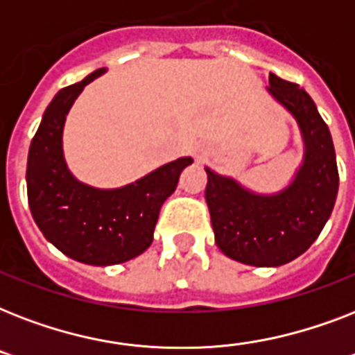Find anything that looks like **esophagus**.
<instances>
[{
  "instance_id": "1",
  "label": "esophagus",
  "mask_w": 355,
  "mask_h": 355,
  "mask_svg": "<svg viewBox=\"0 0 355 355\" xmlns=\"http://www.w3.org/2000/svg\"><path fill=\"white\" fill-rule=\"evenodd\" d=\"M195 156H197V158H200V153H199V150H195Z\"/></svg>"
}]
</instances>
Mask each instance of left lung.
Masks as SVG:
<instances>
[{"label": "left lung", "instance_id": "8db88e82", "mask_svg": "<svg viewBox=\"0 0 355 355\" xmlns=\"http://www.w3.org/2000/svg\"><path fill=\"white\" fill-rule=\"evenodd\" d=\"M267 92L302 134V164L291 182L275 193H258L205 167V197L217 247L254 267H280L306 252L330 219L339 189L331 134L308 92L275 73H269Z\"/></svg>", "mask_w": 355, "mask_h": 355}]
</instances>
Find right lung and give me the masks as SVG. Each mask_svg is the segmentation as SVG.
I'll list each match as a JSON object with an SVG mask.
<instances>
[{
  "instance_id": "add662e5",
  "label": "right lung",
  "mask_w": 355,
  "mask_h": 355,
  "mask_svg": "<svg viewBox=\"0 0 355 355\" xmlns=\"http://www.w3.org/2000/svg\"><path fill=\"white\" fill-rule=\"evenodd\" d=\"M105 71L96 69L53 97L31 141L25 175L31 214L44 237L75 261L97 267L128 261L150 247L164 200L193 164L184 156L110 189L75 178L62 149L66 116L85 86Z\"/></svg>"
}]
</instances>
